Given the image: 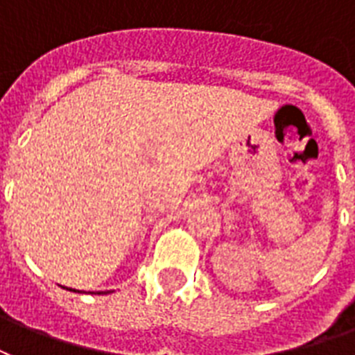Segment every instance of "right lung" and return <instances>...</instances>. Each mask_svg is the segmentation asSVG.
<instances>
[{
	"label": "right lung",
	"mask_w": 355,
	"mask_h": 355,
	"mask_svg": "<svg viewBox=\"0 0 355 355\" xmlns=\"http://www.w3.org/2000/svg\"><path fill=\"white\" fill-rule=\"evenodd\" d=\"M63 288H65V286H63ZM65 290H69V292H78V294H82L80 290H74V288H65ZM97 294H110V292H97Z\"/></svg>",
	"instance_id": "right-lung-1"
}]
</instances>
